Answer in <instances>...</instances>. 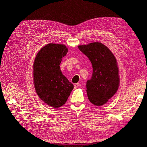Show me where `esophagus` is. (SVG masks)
I'll return each instance as SVG.
<instances>
[{
  "label": "esophagus",
  "instance_id": "esophagus-1",
  "mask_svg": "<svg viewBox=\"0 0 147 147\" xmlns=\"http://www.w3.org/2000/svg\"><path fill=\"white\" fill-rule=\"evenodd\" d=\"M79 86H80V84H79V83H76V84H75V85H74V88H75V89H76V88H77Z\"/></svg>",
  "mask_w": 147,
  "mask_h": 147
}]
</instances>
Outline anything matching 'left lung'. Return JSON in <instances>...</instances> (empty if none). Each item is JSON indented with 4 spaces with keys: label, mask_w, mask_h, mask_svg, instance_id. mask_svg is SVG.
<instances>
[{
    "label": "left lung",
    "mask_w": 147,
    "mask_h": 147,
    "mask_svg": "<svg viewBox=\"0 0 147 147\" xmlns=\"http://www.w3.org/2000/svg\"><path fill=\"white\" fill-rule=\"evenodd\" d=\"M90 59L92 74L86 82L88 99L92 104H105L117 91L119 78L117 60L113 53L103 44L94 42L78 47Z\"/></svg>",
    "instance_id": "obj_1"
}]
</instances>
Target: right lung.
Listing matches in <instances>:
<instances>
[{
  "instance_id": "1",
  "label": "right lung",
  "mask_w": 147,
  "mask_h": 147,
  "mask_svg": "<svg viewBox=\"0 0 147 147\" xmlns=\"http://www.w3.org/2000/svg\"><path fill=\"white\" fill-rule=\"evenodd\" d=\"M67 52L65 45L49 43L38 52L33 65L37 94L47 105L56 109L65 103L74 89L59 66Z\"/></svg>"
}]
</instances>
